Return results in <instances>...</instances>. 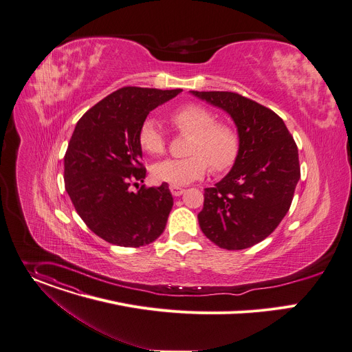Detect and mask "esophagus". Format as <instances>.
I'll use <instances>...</instances> for the list:
<instances>
[{"label": "esophagus", "mask_w": 352, "mask_h": 352, "mask_svg": "<svg viewBox=\"0 0 352 352\" xmlns=\"http://www.w3.org/2000/svg\"><path fill=\"white\" fill-rule=\"evenodd\" d=\"M170 190H171V194L174 197H179V195L184 194L185 189L182 186H179V185H170Z\"/></svg>", "instance_id": "obj_1"}]
</instances>
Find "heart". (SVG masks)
Returning <instances> with one entry per match:
<instances>
[{"label":"heart","mask_w":352,"mask_h":352,"mask_svg":"<svg viewBox=\"0 0 352 352\" xmlns=\"http://www.w3.org/2000/svg\"><path fill=\"white\" fill-rule=\"evenodd\" d=\"M171 122L182 133H189L185 158H168L153 166V177L160 182L185 185L202 178L212 164L216 171L229 168L239 153V138L233 127L216 122L214 113L198 104H185L171 113ZM139 146L151 155L166 151L167 140L160 124L147 118L138 135Z\"/></svg>","instance_id":"1"}]
</instances>
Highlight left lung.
Listing matches in <instances>:
<instances>
[{"label":"left lung","instance_id":"8db88e82","mask_svg":"<svg viewBox=\"0 0 352 352\" xmlns=\"http://www.w3.org/2000/svg\"><path fill=\"white\" fill-rule=\"evenodd\" d=\"M228 112L239 132L230 173L205 189L198 213L204 234L220 248L244 250L267 239L291 208L300 178L299 154L283 120L264 105L229 91H190Z\"/></svg>","mask_w":352,"mask_h":352}]
</instances>
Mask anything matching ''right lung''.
<instances>
[{
	"label": "right lung",
	"mask_w": 352,
	"mask_h": 352,
	"mask_svg": "<svg viewBox=\"0 0 352 352\" xmlns=\"http://www.w3.org/2000/svg\"><path fill=\"white\" fill-rule=\"evenodd\" d=\"M182 89L123 87L77 122L65 155L67 194L85 225L120 247L153 243L166 229L174 199L168 184L132 192L143 182L138 135L150 111ZM139 188V186H138Z\"/></svg>",
	"instance_id": "right-lung-1"
}]
</instances>
